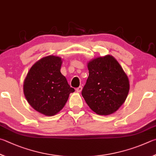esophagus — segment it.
I'll return each instance as SVG.
<instances>
[{
    "label": "esophagus",
    "mask_w": 156,
    "mask_h": 156,
    "mask_svg": "<svg viewBox=\"0 0 156 156\" xmlns=\"http://www.w3.org/2000/svg\"><path fill=\"white\" fill-rule=\"evenodd\" d=\"M81 90H82V87L81 86H80V87H78V88H76V91L78 92H80Z\"/></svg>",
    "instance_id": "esophagus-1"
}]
</instances>
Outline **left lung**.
Returning a JSON list of instances; mask_svg holds the SVG:
<instances>
[{
    "mask_svg": "<svg viewBox=\"0 0 156 156\" xmlns=\"http://www.w3.org/2000/svg\"><path fill=\"white\" fill-rule=\"evenodd\" d=\"M89 76L81 94L90 108L99 115L116 112L129 90L127 76L112 56L97 57L88 64Z\"/></svg>",
    "mask_w": 156,
    "mask_h": 156,
    "instance_id": "1",
    "label": "left lung"
}]
</instances>
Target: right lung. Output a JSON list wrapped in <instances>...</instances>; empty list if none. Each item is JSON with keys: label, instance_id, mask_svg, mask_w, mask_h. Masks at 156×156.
Listing matches in <instances>:
<instances>
[{"label": "right lung", "instance_id": "1", "mask_svg": "<svg viewBox=\"0 0 156 156\" xmlns=\"http://www.w3.org/2000/svg\"><path fill=\"white\" fill-rule=\"evenodd\" d=\"M62 59L49 55L33 66L24 82V94L31 107L46 116H53L64 108L75 89L60 72Z\"/></svg>", "mask_w": 156, "mask_h": 156}]
</instances>
